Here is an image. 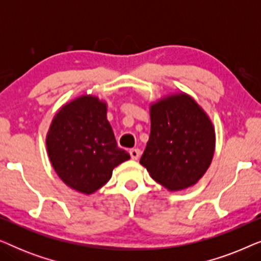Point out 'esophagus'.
I'll list each match as a JSON object with an SVG mask.
<instances>
[{
  "label": "esophagus",
  "mask_w": 261,
  "mask_h": 261,
  "mask_svg": "<svg viewBox=\"0 0 261 261\" xmlns=\"http://www.w3.org/2000/svg\"><path fill=\"white\" fill-rule=\"evenodd\" d=\"M129 154L132 156V159H139V156H140V149L139 148H132L129 149Z\"/></svg>",
  "instance_id": "esophagus-1"
}]
</instances>
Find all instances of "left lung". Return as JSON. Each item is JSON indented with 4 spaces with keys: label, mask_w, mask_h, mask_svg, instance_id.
<instances>
[{
    "label": "left lung",
    "mask_w": 261,
    "mask_h": 261,
    "mask_svg": "<svg viewBox=\"0 0 261 261\" xmlns=\"http://www.w3.org/2000/svg\"><path fill=\"white\" fill-rule=\"evenodd\" d=\"M215 130L203 109L185 94L151 106V134L140 163L171 191L196 184L212 163Z\"/></svg>",
    "instance_id": "left-lung-1"
}]
</instances>
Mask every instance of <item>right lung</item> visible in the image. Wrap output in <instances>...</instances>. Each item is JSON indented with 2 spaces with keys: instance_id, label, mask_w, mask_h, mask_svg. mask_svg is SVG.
I'll list each match as a JSON object with an SVG mask.
<instances>
[{
  "instance_id": "obj_1",
  "label": "right lung",
  "mask_w": 261,
  "mask_h": 261,
  "mask_svg": "<svg viewBox=\"0 0 261 261\" xmlns=\"http://www.w3.org/2000/svg\"><path fill=\"white\" fill-rule=\"evenodd\" d=\"M46 146L60 179L87 195L102 188L114 167L130 158L117 146L107 105L95 96H81L57 113Z\"/></svg>"
}]
</instances>
